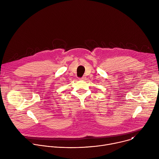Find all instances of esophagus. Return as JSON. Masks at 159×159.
<instances>
[{"label":"esophagus","mask_w":159,"mask_h":159,"mask_svg":"<svg viewBox=\"0 0 159 159\" xmlns=\"http://www.w3.org/2000/svg\"><path fill=\"white\" fill-rule=\"evenodd\" d=\"M80 80H86V77H85V76H83L82 78H80Z\"/></svg>","instance_id":"obj_1"}]
</instances>
